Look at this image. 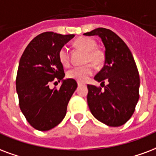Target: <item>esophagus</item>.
Here are the masks:
<instances>
[{"instance_id": "34e87169", "label": "esophagus", "mask_w": 156, "mask_h": 156, "mask_svg": "<svg viewBox=\"0 0 156 156\" xmlns=\"http://www.w3.org/2000/svg\"><path fill=\"white\" fill-rule=\"evenodd\" d=\"M83 85H84L83 83H81V82H78V87H80V86H83Z\"/></svg>"}]
</instances>
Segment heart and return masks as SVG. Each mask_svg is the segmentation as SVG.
Instances as JSON below:
<instances>
[{
	"mask_svg": "<svg viewBox=\"0 0 156 156\" xmlns=\"http://www.w3.org/2000/svg\"><path fill=\"white\" fill-rule=\"evenodd\" d=\"M75 45L86 52L84 55L83 63H87L83 66L73 67L67 72L68 78L74 79L78 82H84L92 76L94 73V67H99L103 62V55L100 50L96 49L97 44L93 40L81 37L75 41ZM58 59L64 67L69 66L70 56L69 49L63 46L58 51Z\"/></svg>",
	"mask_w": 156,
	"mask_h": 156,
	"instance_id": "b5f03b06",
	"label": "heart"
}]
</instances>
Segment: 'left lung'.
<instances>
[{
  "instance_id": "8db88e82",
  "label": "left lung",
  "mask_w": 156,
  "mask_h": 156,
  "mask_svg": "<svg viewBox=\"0 0 156 156\" xmlns=\"http://www.w3.org/2000/svg\"><path fill=\"white\" fill-rule=\"evenodd\" d=\"M83 34L98 35L105 46L104 66L94 77L104 88L87 85L90 111L96 119L106 125L122 126L131 117L139 100L140 76L132 54L111 30L98 28ZM105 81L108 83L106 86Z\"/></svg>"
}]
</instances>
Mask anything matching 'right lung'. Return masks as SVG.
Here are the masks:
<instances>
[{
  "instance_id": "right-lung-1",
  "label": "right lung",
  "mask_w": 156,
  "mask_h": 156,
  "mask_svg": "<svg viewBox=\"0 0 156 156\" xmlns=\"http://www.w3.org/2000/svg\"><path fill=\"white\" fill-rule=\"evenodd\" d=\"M73 37L74 34L42 33L31 40L20 59L16 76L20 108L38 131H49L63 121L68 103L78 87L74 79H63L65 73L58 55ZM56 80H62V85L52 90L49 85Z\"/></svg>"
}]
</instances>
